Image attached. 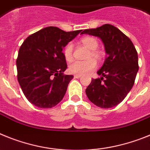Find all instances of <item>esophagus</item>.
Listing matches in <instances>:
<instances>
[{
    "label": "esophagus",
    "mask_w": 150,
    "mask_h": 150,
    "mask_svg": "<svg viewBox=\"0 0 150 150\" xmlns=\"http://www.w3.org/2000/svg\"><path fill=\"white\" fill-rule=\"evenodd\" d=\"M74 77H75V79H79V78H81V75H78V74H77V75H74Z\"/></svg>",
    "instance_id": "1"
}]
</instances>
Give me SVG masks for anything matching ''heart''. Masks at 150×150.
<instances>
[{
    "instance_id": "b5f03b06",
    "label": "heart",
    "mask_w": 150,
    "mask_h": 150,
    "mask_svg": "<svg viewBox=\"0 0 150 150\" xmlns=\"http://www.w3.org/2000/svg\"><path fill=\"white\" fill-rule=\"evenodd\" d=\"M81 42L84 47L89 49L86 61H72L69 66V71L72 74L84 75L93 71L97 67L96 61H100L103 58L104 53L98 49L99 42L97 38L91 36H85L81 39ZM63 55L66 61L69 62L73 58V44L68 43L63 50Z\"/></svg>"
}]
</instances>
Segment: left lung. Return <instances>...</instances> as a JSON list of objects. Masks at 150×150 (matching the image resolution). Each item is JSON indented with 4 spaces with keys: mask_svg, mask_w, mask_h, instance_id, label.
<instances>
[{
    "mask_svg": "<svg viewBox=\"0 0 150 150\" xmlns=\"http://www.w3.org/2000/svg\"><path fill=\"white\" fill-rule=\"evenodd\" d=\"M81 34L97 36L108 54L97 74L86 89L91 102L103 109L115 106L123 101L134 84L139 69L136 48L129 38L110 24L84 30Z\"/></svg>",
    "mask_w": 150,
    "mask_h": 150,
    "instance_id": "obj_1",
    "label": "left lung"
}]
</instances>
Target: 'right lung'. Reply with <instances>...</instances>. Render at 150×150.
Segmentation results:
<instances>
[{"mask_svg": "<svg viewBox=\"0 0 150 150\" xmlns=\"http://www.w3.org/2000/svg\"><path fill=\"white\" fill-rule=\"evenodd\" d=\"M81 32H65L49 26L30 35L23 41L16 59L17 79L31 103L48 109L62 100L73 78L63 73L67 63L62 49Z\"/></svg>", "mask_w": 150, "mask_h": 150, "instance_id": "right-lung-1", "label": "right lung"}]
</instances>
